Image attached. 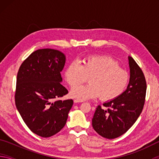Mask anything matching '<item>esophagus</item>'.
<instances>
[{"label": "esophagus", "instance_id": "obj_1", "mask_svg": "<svg viewBox=\"0 0 159 159\" xmlns=\"http://www.w3.org/2000/svg\"><path fill=\"white\" fill-rule=\"evenodd\" d=\"M74 103H80V102H82L83 101L79 100V99H74Z\"/></svg>", "mask_w": 159, "mask_h": 159}]
</instances>
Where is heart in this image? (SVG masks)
Masks as SVG:
<instances>
[{
  "label": "heart",
  "instance_id": "heart-1",
  "mask_svg": "<svg viewBox=\"0 0 159 159\" xmlns=\"http://www.w3.org/2000/svg\"><path fill=\"white\" fill-rule=\"evenodd\" d=\"M64 76L68 84L75 88L89 78V84L78 86L71 91V96L79 100L95 99L99 96L103 101H111L124 93L130 75L120 68L116 60L107 55H90L82 65L72 61L67 66Z\"/></svg>",
  "mask_w": 159,
  "mask_h": 159
}]
</instances>
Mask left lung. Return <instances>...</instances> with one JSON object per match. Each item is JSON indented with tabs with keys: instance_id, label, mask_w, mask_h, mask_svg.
<instances>
[{
	"instance_id": "1",
	"label": "left lung",
	"mask_w": 159,
	"mask_h": 159,
	"mask_svg": "<svg viewBox=\"0 0 159 159\" xmlns=\"http://www.w3.org/2000/svg\"><path fill=\"white\" fill-rule=\"evenodd\" d=\"M130 81L124 93L96 108L92 125L99 135L107 139L118 138L126 133L143 109L147 83L140 67L129 56Z\"/></svg>"
}]
</instances>
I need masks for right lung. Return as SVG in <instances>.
I'll list each match as a JSON object with an SVG mask.
<instances>
[{
	"mask_svg": "<svg viewBox=\"0 0 159 159\" xmlns=\"http://www.w3.org/2000/svg\"><path fill=\"white\" fill-rule=\"evenodd\" d=\"M66 61L60 51L45 48L32 52L19 69L15 105L21 118L34 133L49 138L66 123L72 99L55 100L68 93L61 84Z\"/></svg>",
	"mask_w": 159,
	"mask_h": 159,
	"instance_id": "add662e5",
	"label": "right lung"
}]
</instances>
